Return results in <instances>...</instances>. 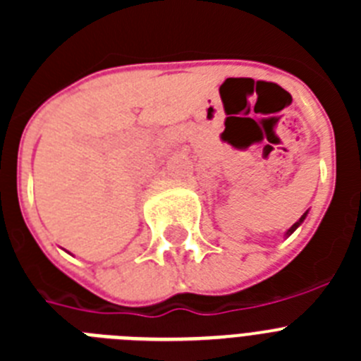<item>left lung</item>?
<instances>
[{
  "mask_svg": "<svg viewBox=\"0 0 361 361\" xmlns=\"http://www.w3.org/2000/svg\"><path fill=\"white\" fill-rule=\"evenodd\" d=\"M305 216H307V212H305V213H304V215L300 216V220H298V222H295V224H293V226H291V228H289V229H288V233H286V235H288V237H289V235H291V233H293V231H295V229H296V228H298V226H300V224H302V222H304V220H305Z\"/></svg>",
  "mask_w": 361,
  "mask_h": 361,
  "instance_id": "1",
  "label": "left lung"
}]
</instances>
